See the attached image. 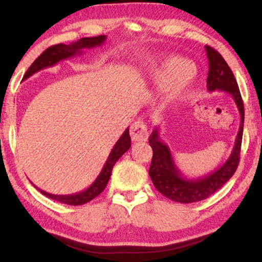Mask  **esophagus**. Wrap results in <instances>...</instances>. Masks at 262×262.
Segmentation results:
<instances>
[{
    "label": "esophagus",
    "mask_w": 262,
    "mask_h": 262,
    "mask_svg": "<svg viewBox=\"0 0 262 262\" xmlns=\"http://www.w3.org/2000/svg\"><path fill=\"white\" fill-rule=\"evenodd\" d=\"M130 135L132 141L135 142H143L148 138V128H146V125L144 124V121L142 120H137L132 124L131 130H130Z\"/></svg>",
    "instance_id": "esophagus-1"
}]
</instances>
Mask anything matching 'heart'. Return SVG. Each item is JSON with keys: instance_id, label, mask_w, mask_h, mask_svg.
Segmentation results:
<instances>
[{"instance_id": "1", "label": "heart", "mask_w": 262, "mask_h": 262, "mask_svg": "<svg viewBox=\"0 0 262 262\" xmlns=\"http://www.w3.org/2000/svg\"><path fill=\"white\" fill-rule=\"evenodd\" d=\"M144 76L150 83L162 85V99L175 102L182 98L195 76V69L187 60L169 57L145 67Z\"/></svg>"}]
</instances>
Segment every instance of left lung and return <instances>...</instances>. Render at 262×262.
Returning <instances> with one entry per match:
<instances>
[{
  "label": "left lung",
  "instance_id": "8db88e82",
  "mask_svg": "<svg viewBox=\"0 0 262 262\" xmlns=\"http://www.w3.org/2000/svg\"><path fill=\"white\" fill-rule=\"evenodd\" d=\"M205 50L209 58V75L206 81L207 91H220L230 94L238 110L241 123L235 139V145L229 159L216 170L204 177L193 179L186 178L181 173L175 164L169 146L161 141L160 128L157 126L154 128L149 137V144L152 148V160L149 175L157 191L167 198L182 204L196 203L209 198L234 175L239 162L243 121H245V107H243L241 93L234 74L221 53L207 45Z\"/></svg>",
  "mask_w": 262,
  "mask_h": 262
}]
</instances>
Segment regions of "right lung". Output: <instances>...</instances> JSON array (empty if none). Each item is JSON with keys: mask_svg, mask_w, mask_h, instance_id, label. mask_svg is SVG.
Wrapping results in <instances>:
<instances>
[{"mask_svg": "<svg viewBox=\"0 0 262 262\" xmlns=\"http://www.w3.org/2000/svg\"><path fill=\"white\" fill-rule=\"evenodd\" d=\"M106 35H98V37H91V38H81L78 39L77 41L70 42L69 45L66 44H58L53 45L51 48L46 49L44 52L41 53L40 56L38 57L37 59L32 63V66L28 68V70L25 74L23 80H27L28 77H31L32 75L38 73L45 68H50L56 66L57 63L60 62V60L71 58V57H75L77 55H82L84 50L96 48V46H101L106 40ZM131 146V137L130 134H128V127L124 131V134L120 136V138L118 139L116 144H114L113 149L111 150L108 159H107L106 163L103 164V168L100 171L98 178L95 179V181L89 186L87 189L84 191L74 193V194H52V193L45 192L42 189H39L37 186H34L35 188L39 189L42 194L48 196V198H51L56 202H60L63 204H68V205H82V204H85L91 202L98 196L100 193H101L105 187L108 184V180L111 178V174H112L113 166L116 164L118 160L120 159L121 156L124 155L125 152L130 149Z\"/></svg>", "mask_w": 262, "mask_h": 262, "instance_id": "add662e5", "label": "right lung"}]
</instances>
